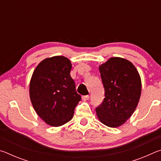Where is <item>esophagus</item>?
Instances as JSON below:
<instances>
[{
    "label": "esophagus",
    "instance_id": "34e87169",
    "mask_svg": "<svg viewBox=\"0 0 161 161\" xmlns=\"http://www.w3.org/2000/svg\"><path fill=\"white\" fill-rule=\"evenodd\" d=\"M81 98H82L83 101H86L89 99V95H84V96H82V97Z\"/></svg>",
    "mask_w": 161,
    "mask_h": 161
}]
</instances>
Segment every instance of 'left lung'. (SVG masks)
Segmentation results:
<instances>
[{
    "label": "left lung",
    "instance_id": "8db88e82",
    "mask_svg": "<svg viewBox=\"0 0 161 161\" xmlns=\"http://www.w3.org/2000/svg\"><path fill=\"white\" fill-rule=\"evenodd\" d=\"M105 98L96 108L100 121L118 127L134 112L141 93L140 75L131 62L111 58L99 67Z\"/></svg>",
    "mask_w": 161,
    "mask_h": 161
}]
</instances>
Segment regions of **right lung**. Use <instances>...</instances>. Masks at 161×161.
Returning <instances> with one entry per match:
<instances>
[{
  "label": "right lung",
  "mask_w": 161,
  "mask_h": 161,
  "mask_svg": "<svg viewBox=\"0 0 161 161\" xmlns=\"http://www.w3.org/2000/svg\"><path fill=\"white\" fill-rule=\"evenodd\" d=\"M72 64L63 56L42 60L30 83V97L37 115L52 126H60L72 119L81 96L70 76Z\"/></svg>",
  "instance_id": "right-lung-1"
}]
</instances>
